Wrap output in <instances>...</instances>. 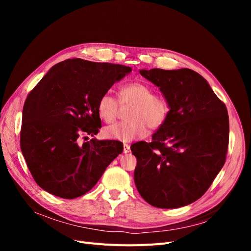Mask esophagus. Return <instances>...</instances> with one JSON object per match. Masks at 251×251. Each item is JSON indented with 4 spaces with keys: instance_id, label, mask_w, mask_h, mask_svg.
<instances>
[{
    "instance_id": "1",
    "label": "esophagus",
    "mask_w": 251,
    "mask_h": 251,
    "mask_svg": "<svg viewBox=\"0 0 251 251\" xmlns=\"http://www.w3.org/2000/svg\"><path fill=\"white\" fill-rule=\"evenodd\" d=\"M129 151H130V146H129V144L124 143L123 144V152L124 153H128Z\"/></svg>"
}]
</instances>
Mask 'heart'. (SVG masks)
Returning a JSON list of instances; mask_svg holds the SVG:
<instances>
[{
  "mask_svg": "<svg viewBox=\"0 0 251 251\" xmlns=\"http://www.w3.org/2000/svg\"><path fill=\"white\" fill-rule=\"evenodd\" d=\"M120 103L130 105L126 122L116 123L103 129L105 137L123 142L142 138L151 129L159 128L169 113L166 100L153 95L150 85L144 82H132L121 87L119 91ZM119 103L110 91L104 92L98 101V113L102 121L112 123L118 114Z\"/></svg>",
  "mask_w": 251,
  "mask_h": 251,
  "instance_id": "heart-1",
  "label": "heart"
}]
</instances>
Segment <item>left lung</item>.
<instances>
[{
  "label": "left lung",
  "instance_id": "left-lung-1",
  "mask_svg": "<svg viewBox=\"0 0 251 251\" xmlns=\"http://www.w3.org/2000/svg\"><path fill=\"white\" fill-rule=\"evenodd\" d=\"M160 88L170 109L152 141L131 146L136 156L134 182L142 199L160 208H177L205 193L226 161L229 116L197 72L139 70Z\"/></svg>",
  "mask_w": 251,
  "mask_h": 251
}]
</instances>
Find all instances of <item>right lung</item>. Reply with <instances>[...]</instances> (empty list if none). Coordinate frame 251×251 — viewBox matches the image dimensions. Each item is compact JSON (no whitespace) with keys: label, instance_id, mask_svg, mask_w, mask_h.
Here are the masks:
<instances>
[{"label":"right lung","instance_id":"1","mask_svg":"<svg viewBox=\"0 0 251 251\" xmlns=\"http://www.w3.org/2000/svg\"><path fill=\"white\" fill-rule=\"evenodd\" d=\"M131 71L123 65L68 59L52 66L31 90L22 112L20 148L39 187L76 199L123 151L120 141L80 143V136L99 133V99Z\"/></svg>","mask_w":251,"mask_h":251}]
</instances>
